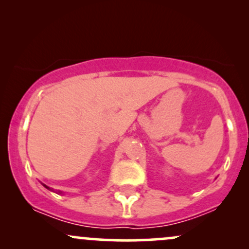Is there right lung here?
<instances>
[{
    "mask_svg": "<svg viewBox=\"0 0 249 249\" xmlns=\"http://www.w3.org/2000/svg\"><path fill=\"white\" fill-rule=\"evenodd\" d=\"M44 186H45V185H44ZM45 187H47V188H49V187H48V186H45ZM49 190H50V188H49Z\"/></svg>",
    "mask_w": 249,
    "mask_h": 249,
    "instance_id": "1",
    "label": "right lung"
}]
</instances>
